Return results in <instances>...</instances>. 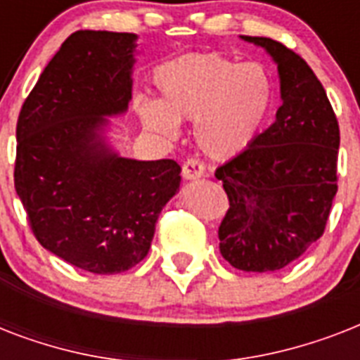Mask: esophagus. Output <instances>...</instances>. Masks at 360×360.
I'll return each mask as SVG.
<instances>
[{"label":"esophagus","instance_id":"esophagus-1","mask_svg":"<svg viewBox=\"0 0 360 360\" xmlns=\"http://www.w3.org/2000/svg\"><path fill=\"white\" fill-rule=\"evenodd\" d=\"M181 172H183V177H185V179H198V177H202L203 172H205V166H203V162L200 158L191 157L183 162V169H181Z\"/></svg>","mask_w":360,"mask_h":360}]
</instances>
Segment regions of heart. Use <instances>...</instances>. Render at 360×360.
<instances>
[{"mask_svg": "<svg viewBox=\"0 0 360 360\" xmlns=\"http://www.w3.org/2000/svg\"><path fill=\"white\" fill-rule=\"evenodd\" d=\"M158 103L140 98L136 112L155 134L174 138L177 123L194 121V138L211 158L243 153L273 108L274 84L259 63H239L224 53H192L155 72Z\"/></svg>", "mask_w": 360, "mask_h": 360, "instance_id": "obj_1", "label": "heart"}]
</instances>
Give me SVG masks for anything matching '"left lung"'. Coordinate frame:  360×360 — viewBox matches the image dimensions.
I'll return each mask as SVG.
<instances>
[{
	"label": "left lung",
	"instance_id": "obj_1",
	"mask_svg": "<svg viewBox=\"0 0 360 360\" xmlns=\"http://www.w3.org/2000/svg\"><path fill=\"white\" fill-rule=\"evenodd\" d=\"M240 39L276 61L282 106L267 130L214 172L230 200L220 254L240 271L269 273L323 236L338 191L340 129L321 82L299 53L267 37Z\"/></svg>",
	"mask_w": 360,
	"mask_h": 360
}]
</instances>
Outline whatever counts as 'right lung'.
I'll return each instance as SVG.
<instances>
[{"label":"right lung","mask_w":360,"mask_h":360,"mask_svg":"<svg viewBox=\"0 0 360 360\" xmlns=\"http://www.w3.org/2000/svg\"><path fill=\"white\" fill-rule=\"evenodd\" d=\"M136 35L76 31L39 76L16 123L14 188L46 250L95 274L129 271L179 191L172 158L130 160L104 146V115L132 97Z\"/></svg>","instance_id":"right-lung-1"}]
</instances>
